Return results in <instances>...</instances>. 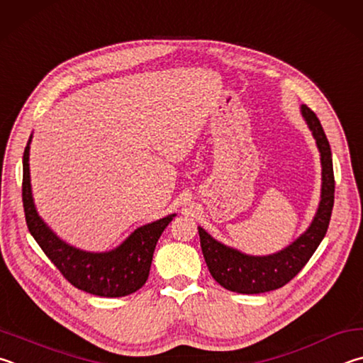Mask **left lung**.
Masks as SVG:
<instances>
[{"mask_svg": "<svg viewBox=\"0 0 363 363\" xmlns=\"http://www.w3.org/2000/svg\"><path fill=\"white\" fill-rule=\"evenodd\" d=\"M301 116L313 132L317 150L320 152L322 188L320 201L308 230L301 233L285 249L271 255H249L234 247L225 245L212 238L204 228L198 226L201 249L212 277L221 287L236 294L257 295L284 287L290 282L303 266L309 262L317 247L325 238L335 201V177L332 150L315 113L306 105L300 106Z\"/></svg>", "mask_w": 363, "mask_h": 363, "instance_id": "left-lung-1", "label": "left lung"}]
</instances>
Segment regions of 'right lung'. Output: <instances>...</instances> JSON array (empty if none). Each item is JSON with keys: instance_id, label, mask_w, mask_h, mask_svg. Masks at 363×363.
Instances as JSON below:
<instances>
[{"instance_id": "add662e5", "label": "right lung", "mask_w": 363, "mask_h": 363, "mask_svg": "<svg viewBox=\"0 0 363 363\" xmlns=\"http://www.w3.org/2000/svg\"><path fill=\"white\" fill-rule=\"evenodd\" d=\"M23 151L22 199L28 231L67 281L91 295L119 298L142 289L150 276L157 239L177 213L137 228L108 252H87L69 245L50 230L36 211L30 180V143Z\"/></svg>"}]
</instances>
